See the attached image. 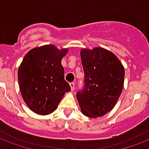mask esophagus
<instances>
[{
	"instance_id": "1",
	"label": "esophagus",
	"mask_w": 149,
	"mask_h": 149,
	"mask_svg": "<svg viewBox=\"0 0 149 149\" xmlns=\"http://www.w3.org/2000/svg\"><path fill=\"white\" fill-rule=\"evenodd\" d=\"M70 87H71V89H72V91H73L75 88V83L74 82H71L70 84Z\"/></svg>"
}]
</instances>
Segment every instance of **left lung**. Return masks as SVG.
<instances>
[{
  "instance_id": "left-lung-1",
  "label": "left lung",
  "mask_w": 149,
  "mask_h": 149,
  "mask_svg": "<svg viewBox=\"0 0 149 149\" xmlns=\"http://www.w3.org/2000/svg\"><path fill=\"white\" fill-rule=\"evenodd\" d=\"M80 56L84 80L77 101L86 116H102L113 109L121 95L124 68L115 54L102 47L83 49Z\"/></svg>"
}]
</instances>
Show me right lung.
I'll return each mask as SVG.
<instances>
[{
  "instance_id": "right-lung-1",
  "label": "right lung",
  "mask_w": 149,
  "mask_h": 149,
  "mask_svg": "<svg viewBox=\"0 0 149 149\" xmlns=\"http://www.w3.org/2000/svg\"><path fill=\"white\" fill-rule=\"evenodd\" d=\"M67 52L54 45H44L30 50L22 59L18 80L22 98L33 112L40 115L52 113L65 93L71 91L61 62Z\"/></svg>"
}]
</instances>
